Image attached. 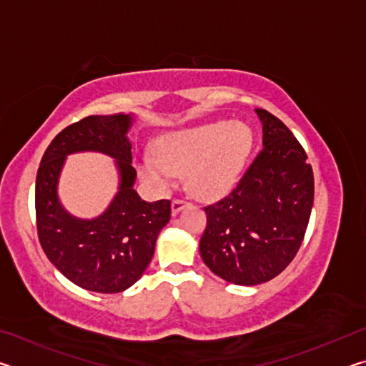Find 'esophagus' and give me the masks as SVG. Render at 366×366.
Listing matches in <instances>:
<instances>
[{"label":"esophagus","mask_w":366,"mask_h":366,"mask_svg":"<svg viewBox=\"0 0 366 366\" xmlns=\"http://www.w3.org/2000/svg\"><path fill=\"white\" fill-rule=\"evenodd\" d=\"M185 207V202L184 200H181V198H176V200H172V203H171V212H172V214H177L179 212H181V209Z\"/></svg>","instance_id":"esophagus-1"}]
</instances>
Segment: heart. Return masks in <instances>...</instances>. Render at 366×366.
<instances>
[{
    "instance_id": "b5f03b06",
    "label": "heart",
    "mask_w": 366,
    "mask_h": 366,
    "mask_svg": "<svg viewBox=\"0 0 366 366\" xmlns=\"http://www.w3.org/2000/svg\"><path fill=\"white\" fill-rule=\"evenodd\" d=\"M252 145V131L244 122H207L159 135L154 140L157 157H145L139 169L159 190H169L177 174L185 172L190 194L212 202L237 185Z\"/></svg>"
}]
</instances>
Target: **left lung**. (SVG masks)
Wrapping results in <instances>:
<instances>
[{
	"instance_id": "left-lung-1",
	"label": "left lung",
	"mask_w": 366,
	"mask_h": 366,
	"mask_svg": "<svg viewBox=\"0 0 366 366\" xmlns=\"http://www.w3.org/2000/svg\"><path fill=\"white\" fill-rule=\"evenodd\" d=\"M263 148L235 189L205 207L200 255L216 276L257 286L286 269L299 252L313 207V171L286 124L255 109Z\"/></svg>"
}]
</instances>
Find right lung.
Returning a JSON list of instances; mask_svg holds the SVG:
<instances>
[{"instance_id":"1","label":"right lung","mask_w":366,"mask_h":366,"mask_svg":"<svg viewBox=\"0 0 366 366\" xmlns=\"http://www.w3.org/2000/svg\"><path fill=\"white\" fill-rule=\"evenodd\" d=\"M132 114L89 116L61 131L40 161L35 182L36 231L43 252L76 286L100 294L122 292L152 262L161 229L171 219V202H145L134 190ZM98 151L117 161L120 187L97 219L72 217L60 205L57 182L67 154Z\"/></svg>"}]
</instances>
